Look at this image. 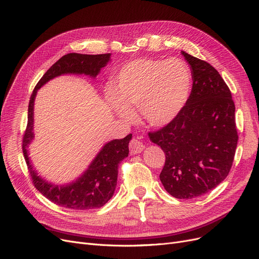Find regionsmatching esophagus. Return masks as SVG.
<instances>
[{
  "label": "esophagus",
  "instance_id": "esophagus-1",
  "mask_svg": "<svg viewBox=\"0 0 259 259\" xmlns=\"http://www.w3.org/2000/svg\"><path fill=\"white\" fill-rule=\"evenodd\" d=\"M129 148H130V152L132 154H138V153H141L145 149V145L138 138L132 139L129 144Z\"/></svg>",
  "mask_w": 259,
  "mask_h": 259
}]
</instances>
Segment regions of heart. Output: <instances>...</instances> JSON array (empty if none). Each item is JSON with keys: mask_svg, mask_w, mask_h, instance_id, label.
Wrapping results in <instances>:
<instances>
[{"mask_svg": "<svg viewBox=\"0 0 259 259\" xmlns=\"http://www.w3.org/2000/svg\"><path fill=\"white\" fill-rule=\"evenodd\" d=\"M192 74L180 59H137L123 65L113 81L108 102L121 117L131 119L133 109L151 127L170 123L186 105Z\"/></svg>", "mask_w": 259, "mask_h": 259, "instance_id": "b5f03b06", "label": "heart"}]
</instances>
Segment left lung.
<instances>
[{
    "mask_svg": "<svg viewBox=\"0 0 259 259\" xmlns=\"http://www.w3.org/2000/svg\"><path fill=\"white\" fill-rule=\"evenodd\" d=\"M182 55L192 69V92L180 114L148 136L165 153L160 174L165 189L175 198L193 199L228 177L238 134L232 94L218 71L183 51Z\"/></svg>",
    "mask_w": 259,
    "mask_h": 259,
    "instance_id": "obj_1",
    "label": "left lung"
}]
</instances>
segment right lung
Wrapping results in <instances>:
<instances>
[{"mask_svg":"<svg viewBox=\"0 0 259 259\" xmlns=\"http://www.w3.org/2000/svg\"><path fill=\"white\" fill-rule=\"evenodd\" d=\"M110 56L111 54L84 55L76 53L64 55L42 76L29 99L28 120L22 144L29 176L32 184L44 197L62 207L84 210L102 207L107 203L113 196L117 184L118 165L129 154L128 145L132 134H128L121 140H113L107 143L89 166L88 170L76 181L63 186L54 185L37 175L32 169L28 157L27 147L33 139V102L38 90L59 75L85 74L96 77L99 71L110 61Z\"/></svg>","mask_w":259,"mask_h":259,"instance_id":"obj_1","label":"right lung"}]
</instances>
